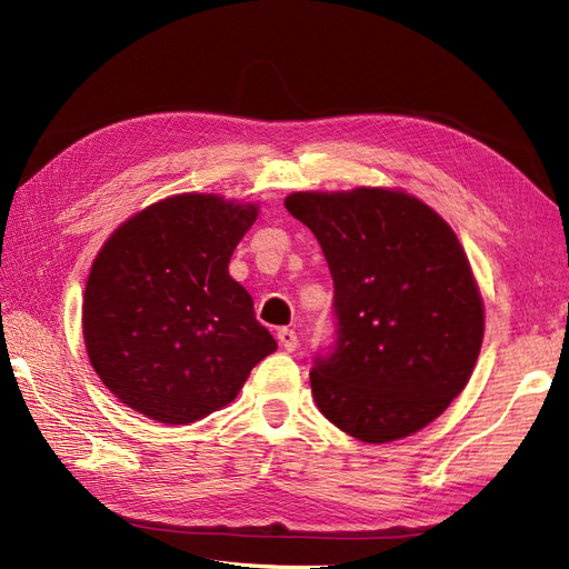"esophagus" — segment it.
<instances>
[{"instance_id":"34e87169","label":"esophagus","mask_w":569,"mask_h":569,"mask_svg":"<svg viewBox=\"0 0 569 569\" xmlns=\"http://www.w3.org/2000/svg\"><path fill=\"white\" fill-rule=\"evenodd\" d=\"M276 338H279V343H281V348L283 350H288V352H293L296 348H298V333L293 331V329H279V333H276Z\"/></svg>"}]
</instances>
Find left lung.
Here are the masks:
<instances>
[{
    "label": "left lung",
    "mask_w": 569,
    "mask_h": 569,
    "mask_svg": "<svg viewBox=\"0 0 569 569\" xmlns=\"http://www.w3.org/2000/svg\"><path fill=\"white\" fill-rule=\"evenodd\" d=\"M333 276L336 340L315 357L321 415L365 443L425 429L462 393L483 340V302L458 236L402 190L293 192Z\"/></svg>",
    "instance_id": "8db88e82"
}]
</instances>
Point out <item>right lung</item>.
<instances>
[{
    "label": "right lung",
    "instance_id": "add662e5",
    "mask_svg": "<svg viewBox=\"0 0 569 569\" xmlns=\"http://www.w3.org/2000/svg\"><path fill=\"white\" fill-rule=\"evenodd\" d=\"M257 204L183 192L121 223L94 257L83 302L90 365L128 408L192 425L229 405L276 350L229 276Z\"/></svg>",
    "mask_w": 569,
    "mask_h": 569
}]
</instances>
